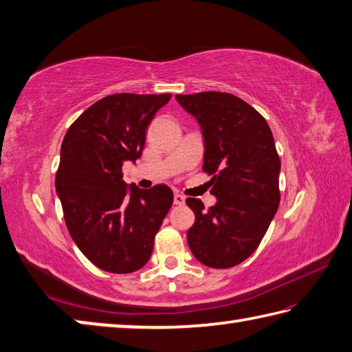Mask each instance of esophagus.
Instances as JSON below:
<instances>
[{
	"label": "esophagus",
	"instance_id": "1",
	"mask_svg": "<svg viewBox=\"0 0 352 352\" xmlns=\"http://www.w3.org/2000/svg\"><path fill=\"white\" fill-rule=\"evenodd\" d=\"M174 204H175V206L184 204V197L180 195V194H175V195H174Z\"/></svg>",
	"mask_w": 352,
	"mask_h": 352
}]
</instances>
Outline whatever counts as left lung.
Returning <instances> with one entry per match:
<instances>
[{
  "mask_svg": "<svg viewBox=\"0 0 352 352\" xmlns=\"http://www.w3.org/2000/svg\"><path fill=\"white\" fill-rule=\"evenodd\" d=\"M175 98L201 125L203 172L212 177L210 194L217 197L208 210L201 199H186L195 213L189 249L208 267H235L258 249L279 208L280 160L272 129L256 109L230 93Z\"/></svg>",
  "mask_w": 352,
  "mask_h": 352,
  "instance_id": "8db88e82",
  "label": "left lung"
}]
</instances>
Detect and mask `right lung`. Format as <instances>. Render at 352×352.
I'll return each instance as SVG.
<instances>
[{
    "label": "right lung",
    "instance_id": "add662e5",
    "mask_svg": "<svg viewBox=\"0 0 352 352\" xmlns=\"http://www.w3.org/2000/svg\"><path fill=\"white\" fill-rule=\"evenodd\" d=\"M170 94L107 96L76 119L62 140L56 192L70 236L88 261L117 274L139 270L174 194L122 180L123 162L140 158L146 128Z\"/></svg>",
    "mask_w": 352,
    "mask_h": 352
}]
</instances>
